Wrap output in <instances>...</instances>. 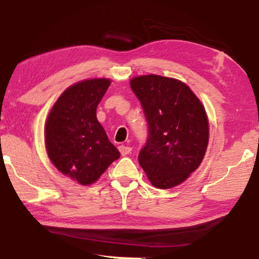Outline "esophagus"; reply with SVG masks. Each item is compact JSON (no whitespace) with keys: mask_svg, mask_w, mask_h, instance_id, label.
<instances>
[{"mask_svg":"<svg viewBox=\"0 0 259 259\" xmlns=\"http://www.w3.org/2000/svg\"><path fill=\"white\" fill-rule=\"evenodd\" d=\"M118 149H119L121 156H126V155H128L130 152L132 151V148L128 147V146H124V145H121V146L118 147Z\"/></svg>","mask_w":259,"mask_h":259,"instance_id":"obj_1","label":"esophagus"}]
</instances>
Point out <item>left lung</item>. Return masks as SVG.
I'll list each match as a JSON object with an SVG mask.
<instances>
[{
    "label": "left lung",
    "mask_w": 259,
    "mask_h": 259,
    "mask_svg": "<svg viewBox=\"0 0 259 259\" xmlns=\"http://www.w3.org/2000/svg\"><path fill=\"white\" fill-rule=\"evenodd\" d=\"M141 102L149 137L139 163L156 188L180 185L200 166L209 143L204 105L185 82L148 74L131 79Z\"/></svg>",
    "instance_id": "obj_1"
}]
</instances>
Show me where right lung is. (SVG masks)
Returning <instances> with one entry per match:
<instances>
[{
    "mask_svg": "<svg viewBox=\"0 0 259 259\" xmlns=\"http://www.w3.org/2000/svg\"><path fill=\"white\" fill-rule=\"evenodd\" d=\"M110 83L108 78H94L71 84L46 120L49 159L59 172L82 186L94 184L120 157L96 118L97 105Z\"/></svg>",
    "mask_w": 259,
    "mask_h": 259,
    "instance_id": "right-lung-1",
    "label": "right lung"
}]
</instances>
